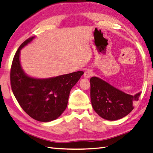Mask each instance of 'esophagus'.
Returning a JSON list of instances; mask_svg holds the SVG:
<instances>
[{
    "instance_id": "1",
    "label": "esophagus",
    "mask_w": 153,
    "mask_h": 153,
    "mask_svg": "<svg viewBox=\"0 0 153 153\" xmlns=\"http://www.w3.org/2000/svg\"><path fill=\"white\" fill-rule=\"evenodd\" d=\"M94 73L92 72V71L90 70H88L85 71L84 73V77L85 78H89V77H91L93 76Z\"/></svg>"
}]
</instances>
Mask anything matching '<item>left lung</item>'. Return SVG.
I'll return each instance as SVG.
<instances>
[{"instance_id": "left-lung-1", "label": "left lung", "mask_w": 153, "mask_h": 153, "mask_svg": "<svg viewBox=\"0 0 153 153\" xmlns=\"http://www.w3.org/2000/svg\"><path fill=\"white\" fill-rule=\"evenodd\" d=\"M90 85L93 108L106 120H117L127 115L140 95V92L134 95L125 94L97 77H91Z\"/></svg>"}]
</instances>
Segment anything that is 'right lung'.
I'll use <instances>...</instances> for the list:
<instances>
[{
  "mask_svg": "<svg viewBox=\"0 0 153 153\" xmlns=\"http://www.w3.org/2000/svg\"><path fill=\"white\" fill-rule=\"evenodd\" d=\"M34 38L27 39L14 56L10 69V84L14 95L22 109L35 120H55L66 109L71 88L83 74L78 71L46 79L29 77L20 62V50Z\"/></svg>",
  "mask_w": 153,
  "mask_h": 153,
  "instance_id": "1",
  "label": "right lung"
}]
</instances>
